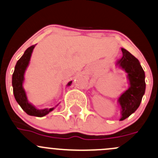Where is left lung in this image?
<instances>
[{"label": "left lung", "mask_w": 158, "mask_h": 158, "mask_svg": "<svg viewBox=\"0 0 158 158\" xmlns=\"http://www.w3.org/2000/svg\"><path fill=\"white\" fill-rule=\"evenodd\" d=\"M122 52L123 57L117 64L127 73L130 86L118 100L122 109L120 120L127 119L138 109L145 91V72L139 60L126 49L122 48Z\"/></svg>", "instance_id": "1"}]
</instances>
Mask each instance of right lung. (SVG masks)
Wrapping results in <instances>:
<instances>
[{"mask_svg":"<svg viewBox=\"0 0 158 158\" xmlns=\"http://www.w3.org/2000/svg\"><path fill=\"white\" fill-rule=\"evenodd\" d=\"M35 45H31V47L28 48L26 50L23 55L20 57V59L17 61L16 66H15L14 72L13 73L12 77V85L13 94L16 101L19 104L22 109L27 114L30 116L41 117L47 115L51 111H52L54 108L51 109H43L38 110L31 104H29L27 101L26 92L23 88V82L24 80V73L26 68L29 65L30 57ZM72 81L67 84V85H70Z\"/></svg>","mask_w":158,"mask_h":158,"instance_id":"add662e5","label":"right lung"}]
</instances>
